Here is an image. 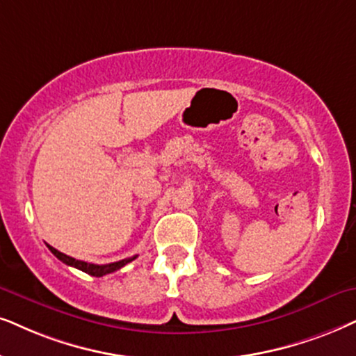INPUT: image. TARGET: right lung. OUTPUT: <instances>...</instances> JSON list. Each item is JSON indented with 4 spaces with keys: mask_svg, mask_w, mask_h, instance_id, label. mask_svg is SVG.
Here are the masks:
<instances>
[{
    "mask_svg": "<svg viewBox=\"0 0 356 356\" xmlns=\"http://www.w3.org/2000/svg\"><path fill=\"white\" fill-rule=\"evenodd\" d=\"M47 248L51 250V253L56 256L57 259H60L62 263H65L67 266H74V268L80 269V271L90 274V276H97V277H102V276H105V274L118 271V269L123 268L124 264L131 263L133 259H136V256H133V258H126V259L116 261V263H110V264H92V263H85V261L70 258V256L60 253V251H57L56 248H52V246H49V245H47Z\"/></svg>",
    "mask_w": 356,
    "mask_h": 356,
    "instance_id": "add662e5",
    "label": "right lung"
}]
</instances>
